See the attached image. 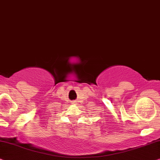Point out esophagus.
I'll list each match as a JSON object with an SVG mask.
<instances>
[{
    "label": "esophagus",
    "mask_w": 160,
    "mask_h": 160,
    "mask_svg": "<svg viewBox=\"0 0 160 160\" xmlns=\"http://www.w3.org/2000/svg\"><path fill=\"white\" fill-rule=\"evenodd\" d=\"M72 103H73V104H75V103H76V101H74V102H72Z\"/></svg>",
    "instance_id": "34e87169"
}]
</instances>
